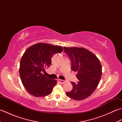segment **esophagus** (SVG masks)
<instances>
[{
    "mask_svg": "<svg viewBox=\"0 0 122 122\" xmlns=\"http://www.w3.org/2000/svg\"><path fill=\"white\" fill-rule=\"evenodd\" d=\"M58 82L62 84H63L66 83V81H64V80H59Z\"/></svg>",
    "mask_w": 122,
    "mask_h": 122,
    "instance_id": "34e87169",
    "label": "esophagus"
}]
</instances>
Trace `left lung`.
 Wrapping results in <instances>:
<instances>
[{
    "label": "left lung",
    "mask_w": 122,
    "mask_h": 122,
    "mask_svg": "<svg viewBox=\"0 0 122 122\" xmlns=\"http://www.w3.org/2000/svg\"><path fill=\"white\" fill-rule=\"evenodd\" d=\"M64 50L71 61V70L77 72V84L71 82L73 89L67 97L82 101L91 95L97 87L102 76V65L97 56L84 48L65 47Z\"/></svg>",
    "instance_id": "left-lung-1"
}]
</instances>
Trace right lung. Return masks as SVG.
Instances as JSON below:
<instances>
[{
  "instance_id": "obj_1",
  "label": "right lung",
  "mask_w": 122,
  "mask_h": 122,
  "mask_svg": "<svg viewBox=\"0 0 122 122\" xmlns=\"http://www.w3.org/2000/svg\"><path fill=\"white\" fill-rule=\"evenodd\" d=\"M62 51V46L45 43L35 44L25 51L20 60L19 74L29 94L36 97L51 94L57 81L46 76L42 72L50 66L53 54Z\"/></svg>"
}]
</instances>
